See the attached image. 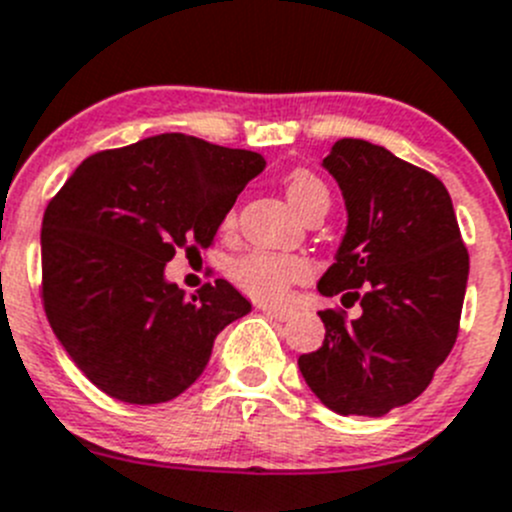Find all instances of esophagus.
Instances as JSON below:
<instances>
[{"mask_svg":"<svg viewBox=\"0 0 512 512\" xmlns=\"http://www.w3.org/2000/svg\"><path fill=\"white\" fill-rule=\"evenodd\" d=\"M260 310L265 315H270V318H275V321H288V318H290L288 308H272V305H262Z\"/></svg>","mask_w":512,"mask_h":512,"instance_id":"esophagus-1","label":"esophagus"}]
</instances>
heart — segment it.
<instances>
[{
  "mask_svg": "<svg viewBox=\"0 0 512 512\" xmlns=\"http://www.w3.org/2000/svg\"><path fill=\"white\" fill-rule=\"evenodd\" d=\"M283 191L300 217H305L313 209H328V202H331L328 186L308 169L290 171L283 179ZM229 222H232V217L227 219V224ZM229 275H232L234 283L255 300L278 303V300L288 295V290L295 283H303L308 278L310 265L303 257L255 250L242 255L240 260H234Z\"/></svg>",
  "mask_w": 512,
  "mask_h": 512,
  "instance_id": "heart-1",
  "label": "heart"
}]
</instances>
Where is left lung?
I'll list each match as a JSON object with an SVG mask.
<instances>
[{"mask_svg": "<svg viewBox=\"0 0 512 512\" xmlns=\"http://www.w3.org/2000/svg\"><path fill=\"white\" fill-rule=\"evenodd\" d=\"M323 169L341 186L348 224L318 290L361 300L364 313L321 310L323 346L298 366L336 414L384 417L417 399L450 356L470 255L450 191L429 171L361 138L333 143Z\"/></svg>", "mask_w": 512, "mask_h": 512, "instance_id": "1", "label": "left lung"}]
</instances>
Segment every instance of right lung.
I'll use <instances>...</instances> for the list:
<instances>
[{
    "label": "right lung",
    "mask_w": 512,
    "mask_h": 512,
    "mask_svg": "<svg viewBox=\"0 0 512 512\" xmlns=\"http://www.w3.org/2000/svg\"><path fill=\"white\" fill-rule=\"evenodd\" d=\"M265 169L245 148L161 133L88 156L42 217V303L75 366L113 399L161 404L207 369L214 338L252 310L227 280L184 298L176 250L209 247Z\"/></svg>",
    "instance_id": "right-lung-1"
}]
</instances>
